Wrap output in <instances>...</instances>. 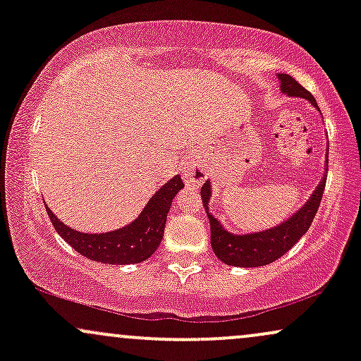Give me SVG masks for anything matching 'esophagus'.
<instances>
[{"mask_svg":"<svg viewBox=\"0 0 361 361\" xmlns=\"http://www.w3.org/2000/svg\"><path fill=\"white\" fill-rule=\"evenodd\" d=\"M183 175L188 181H202L205 176V171L200 166H195V164H186L183 168Z\"/></svg>","mask_w":361,"mask_h":361,"instance_id":"1","label":"esophagus"}]
</instances>
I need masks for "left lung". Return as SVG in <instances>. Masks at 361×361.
<instances>
[{
	"instance_id": "obj_1",
	"label": "left lung",
	"mask_w": 361,
	"mask_h": 361,
	"mask_svg": "<svg viewBox=\"0 0 361 361\" xmlns=\"http://www.w3.org/2000/svg\"><path fill=\"white\" fill-rule=\"evenodd\" d=\"M279 78L281 81V91L283 93H287L288 97H302L312 103L314 106H317L312 94L293 80L292 76H288V74H279ZM324 186L326 178H322L321 183H319L316 192L312 193V197L309 198L307 204L302 207L292 219L280 224L275 229H268L256 234L234 235L227 233L221 224H219L217 219H214L209 214L210 183H204L200 190L202 204H204L207 214H209L210 243H212V250L217 255V258L224 261L226 264L243 268L264 267V264H270L273 261L281 258L309 231L310 224H312L319 210V205H321Z\"/></svg>"
}]
</instances>
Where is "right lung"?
I'll return each mask as SVG.
<instances>
[{
	"label": "right lung",
	"mask_w": 361,
	"mask_h": 361,
	"mask_svg": "<svg viewBox=\"0 0 361 361\" xmlns=\"http://www.w3.org/2000/svg\"><path fill=\"white\" fill-rule=\"evenodd\" d=\"M183 186L181 178L175 176L152 195L146 209L134 222L106 234L78 233L71 227L64 226L51 212L49 207L45 209H47L49 219H51L57 234L85 258L109 264L140 263L152 256V252L159 246L164 234L169 207H171L173 198Z\"/></svg>",
	"instance_id": "right-lung-1"
}]
</instances>
